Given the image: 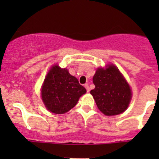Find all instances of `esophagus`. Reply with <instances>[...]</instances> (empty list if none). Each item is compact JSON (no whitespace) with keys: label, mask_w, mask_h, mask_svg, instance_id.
I'll use <instances>...</instances> for the list:
<instances>
[{"label":"esophagus","mask_w":159,"mask_h":159,"mask_svg":"<svg viewBox=\"0 0 159 159\" xmlns=\"http://www.w3.org/2000/svg\"><path fill=\"white\" fill-rule=\"evenodd\" d=\"M84 87H85V89H86V90H87L88 92H89V91H90V88H89V84H84Z\"/></svg>","instance_id":"obj_1"}]
</instances>
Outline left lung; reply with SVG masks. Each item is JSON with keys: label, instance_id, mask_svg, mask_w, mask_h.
Returning a JSON list of instances; mask_svg holds the SVG:
<instances>
[{"label": "left lung", "instance_id": "left-lung-1", "mask_svg": "<svg viewBox=\"0 0 159 159\" xmlns=\"http://www.w3.org/2000/svg\"><path fill=\"white\" fill-rule=\"evenodd\" d=\"M93 83L95 88L90 93L102 113L110 116L126 110L131 98V89L116 67L111 65L105 69L98 68Z\"/></svg>", "mask_w": 159, "mask_h": 159}]
</instances>
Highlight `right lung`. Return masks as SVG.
Returning <instances> with one entry per match:
<instances>
[{
    "mask_svg": "<svg viewBox=\"0 0 159 159\" xmlns=\"http://www.w3.org/2000/svg\"><path fill=\"white\" fill-rule=\"evenodd\" d=\"M85 93L86 89L66 68L54 65L44 79L41 97L48 110L54 114H64L74 108Z\"/></svg>",
    "mask_w": 159,
    "mask_h": 159,
    "instance_id": "right-lung-1",
    "label": "right lung"
}]
</instances>
